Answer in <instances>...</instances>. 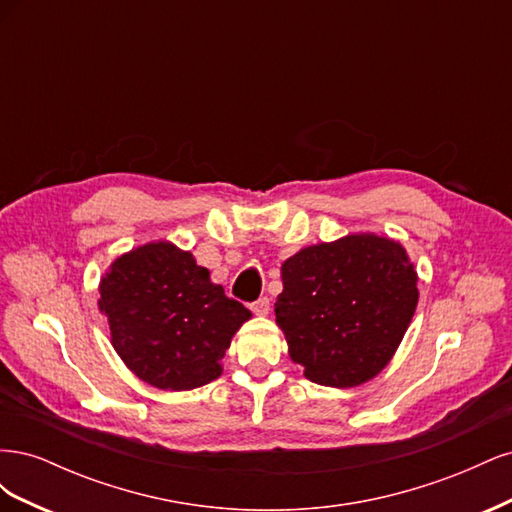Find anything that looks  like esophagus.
<instances>
[{"instance_id": "34e87169", "label": "esophagus", "mask_w": 512, "mask_h": 512, "mask_svg": "<svg viewBox=\"0 0 512 512\" xmlns=\"http://www.w3.org/2000/svg\"><path fill=\"white\" fill-rule=\"evenodd\" d=\"M269 309H271V301H269L267 297H262V299H258V301L252 303V312H254L256 316H267Z\"/></svg>"}]
</instances>
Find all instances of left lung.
<instances>
[{
	"label": "left lung",
	"instance_id": "left-lung-1",
	"mask_svg": "<svg viewBox=\"0 0 512 512\" xmlns=\"http://www.w3.org/2000/svg\"><path fill=\"white\" fill-rule=\"evenodd\" d=\"M416 282L404 245L371 232L303 247L282 265L275 301L290 359L335 389L376 378L408 331Z\"/></svg>",
	"mask_w": 512,
	"mask_h": 512
}]
</instances>
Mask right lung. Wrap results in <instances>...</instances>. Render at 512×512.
<instances>
[{
	"instance_id": "1",
	"label": "right lung",
	"mask_w": 512,
	"mask_h": 512,
	"mask_svg": "<svg viewBox=\"0 0 512 512\" xmlns=\"http://www.w3.org/2000/svg\"><path fill=\"white\" fill-rule=\"evenodd\" d=\"M100 312L126 367L162 391H190L222 376V356L252 312L228 299L192 252L170 241L119 256L100 280Z\"/></svg>"
}]
</instances>
